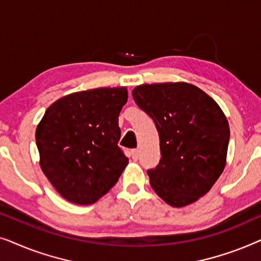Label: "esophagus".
<instances>
[{
    "label": "esophagus",
    "instance_id": "1",
    "mask_svg": "<svg viewBox=\"0 0 261 261\" xmlns=\"http://www.w3.org/2000/svg\"><path fill=\"white\" fill-rule=\"evenodd\" d=\"M130 156H132V159L134 160V162H137L138 158H139V151H138V149H132Z\"/></svg>",
    "mask_w": 261,
    "mask_h": 261
}]
</instances>
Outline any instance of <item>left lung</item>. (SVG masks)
Listing matches in <instances>:
<instances>
[{"label":"left lung","instance_id":"1","mask_svg":"<svg viewBox=\"0 0 261 261\" xmlns=\"http://www.w3.org/2000/svg\"><path fill=\"white\" fill-rule=\"evenodd\" d=\"M132 96L159 134L162 158L147 171L152 189L174 208L196 202L226 166L230 132L222 109L185 82L138 85Z\"/></svg>","mask_w":261,"mask_h":261}]
</instances>
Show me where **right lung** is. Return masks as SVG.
Instances as JSON below:
<instances>
[{
	"instance_id": "add662e5",
	"label": "right lung",
	"mask_w": 261,
	"mask_h": 261,
	"mask_svg": "<svg viewBox=\"0 0 261 261\" xmlns=\"http://www.w3.org/2000/svg\"><path fill=\"white\" fill-rule=\"evenodd\" d=\"M126 87L97 88L57 99L35 130L40 167L58 194L89 205L106 195L128 165L117 146Z\"/></svg>"
}]
</instances>
